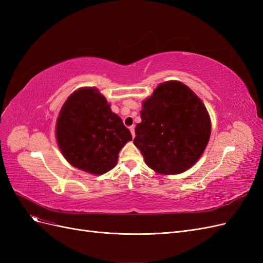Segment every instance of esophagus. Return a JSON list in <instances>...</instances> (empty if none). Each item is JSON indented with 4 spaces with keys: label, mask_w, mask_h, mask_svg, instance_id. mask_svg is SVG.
Instances as JSON below:
<instances>
[{
    "label": "esophagus",
    "mask_w": 263,
    "mask_h": 263,
    "mask_svg": "<svg viewBox=\"0 0 263 263\" xmlns=\"http://www.w3.org/2000/svg\"><path fill=\"white\" fill-rule=\"evenodd\" d=\"M129 130H130V133H132L133 138H134V137H135V127H134V126H130V127H129Z\"/></svg>",
    "instance_id": "34e87169"
}]
</instances>
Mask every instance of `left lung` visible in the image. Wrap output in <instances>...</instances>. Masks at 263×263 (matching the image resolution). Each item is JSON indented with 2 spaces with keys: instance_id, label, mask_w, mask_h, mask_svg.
<instances>
[{
  "instance_id": "8db88e82",
  "label": "left lung",
  "mask_w": 263,
  "mask_h": 263,
  "mask_svg": "<svg viewBox=\"0 0 263 263\" xmlns=\"http://www.w3.org/2000/svg\"><path fill=\"white\" fill-rule=\"evenodd\" d=\"M134 144L150 169L186 171L201 158L211 136V118L200 98L180 81L159 84L142 102Z\"/></svg>"
}]
</instances>
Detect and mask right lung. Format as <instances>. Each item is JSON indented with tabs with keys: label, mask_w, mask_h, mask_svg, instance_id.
I'll return each instance as SVG.
<instances>
[{
	"label": "right lung",
	"mask_w": 263,
	"mask_h": 263,
	"mask_svg": "<svg viewBox=\"0 0 263 263\" xmlns=\"http://www.w3.org/2000/svg\"><path fill=\"white\" fill-rule=\"evenodd\" d=\"M55 138L71 165L94 176L112 170L119 151L133 139L95 87H81L67 99L57 118Z\"/></svg>",
	"instance_id": "right-lung-1"
}]
</instances>
